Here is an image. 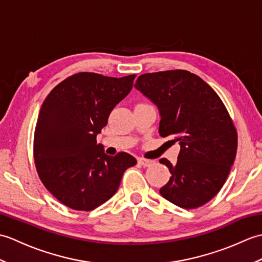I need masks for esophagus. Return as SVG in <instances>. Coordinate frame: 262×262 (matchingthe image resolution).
<instances>
[{"mask_svg":"<svg viewBox=\"0 0 262 262\" xmlns=\"http://www.w3.org/2000/svg\"><path fill=\"white\" fill-rule=\"evenodd\" d=\"M138 163H140L142 166H149V165L153 163V161L141 158V159H138Z\"/></svg>","mask_w":262,"mask_h":262,"instance_id":"obj_1","label":"esophagus"}]
</instances>
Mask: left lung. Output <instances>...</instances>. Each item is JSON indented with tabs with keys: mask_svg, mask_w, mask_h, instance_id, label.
<instances>
[{
	"mask_svg": "<svg viewBox=\"0 0 262 262\" xmlns=\"http://www.w3.org/2000/svg\"><path fill=\"white\" fill-rule=\"evenodd\" d=\"M135 88L158 105L159 133L179 142L177 164L162 196L181 208L193 209L213 199L225 183L237 148V133L225 104L196 74L170 70L142 74Z\"/></svg>",
	"mask_w": 262,
	"mask_h": 262,
	"instance_id": "1",
	"label": "left lung"
}]
</instances>
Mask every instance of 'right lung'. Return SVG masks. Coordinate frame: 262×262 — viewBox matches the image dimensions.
Returning <instances> with one entry per match:
<instances>
[{"label":"right lung","instance_id":"right-lung-1","mask_svg":"<svg viewBox=\"0 0 262 262\" xmlns=\"http://www.w3.org/2000/svg\"><path fill=\"white\" fill-rule=\"evenodd\" d=\"M135 76L80 72L55 86L41 105L33 136L36 169L47 190L72 209L88 211L107 202L124 172L137 163L126 152L109 157L97 144Z\"/></svg>","mask_w":262,"mask_h":262}]
</instances>
